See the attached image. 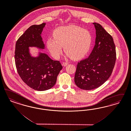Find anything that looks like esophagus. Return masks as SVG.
Returning <instances> with one entry per match:
<instances>
[{"mask_svg":"<svg viewBox=\"0 0 131 131\" xmlns=\"http://www.w3.org/2000/svg\"><path fill=\"white\" fill-rule=\"evenodd\" d=\"M62 65H63V66H64V67H65V66H66L67 65H68V62H64L62 63Z\"/></svg>","mask_w":131,"mask_h":131,"instance_id":"obj_1","label":"esophagus"}]
</instances>
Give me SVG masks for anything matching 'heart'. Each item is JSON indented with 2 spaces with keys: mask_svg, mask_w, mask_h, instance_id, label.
Returning <instances> with one entry per match:
<instances>
[{
  "mask_svg": "<svg viewBox=\"0 0 131 131\" xmlns=\"http://www.w3.org/2000/svg\"><path fill=\"white\" fill-rule=\"evenodd\" d=\"M53 35V37L48 39L46 45L55 59L61 54L63 45L68 56L74 60L82 59L89 52L92 43L90 32L74 25L58 27Z\"/></svg>",
  "mask_w": 131,
  "mask_h": 131,
  "instance_id": "1",
  "label": "heart"
}]
</instances>
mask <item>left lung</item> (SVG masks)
Masks as SVG:
<instances>
[{"label":"left lung","mask_w":131,"mask_h":131,"mask_svg":"<svg viewBox=\"0 0 131 131\" xmlns=\"http://www.w3.org/2000/svg\"><path fill=\"white\" fill-rule=\"evenodd\" d=\"M93 24L96 30L94 47L88 58L78 63L74 76L76 85L84 90L95 89L106 81L116 59L112 37L99 24Z\"/></svg>","instance_id":"obj_1"}]
</instances>
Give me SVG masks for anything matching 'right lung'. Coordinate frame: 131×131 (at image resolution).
I'll return each mask as SVG.
<instances>
[{
    "instance_id": "right-lung-1",
    "label": "right lung",
    "mask_w": 131,
    "mask_h": 131,
    "mask_svg": "<svg viewBox=\"0 0 131 131\" xmlns=\"http://www.w3.org/2000/svg\"><path fill=\"white\" fill-rule=\"evenodd\" d=\"M46 24L32 25L16 41L15 62L19 76L27 86L38 91L48 90L53 87L62 69L59 61L53 60L45 53L38 52L32 56L29 47L43 50L45 45L41 34Z\"/></svg>"
}]
</instances>
